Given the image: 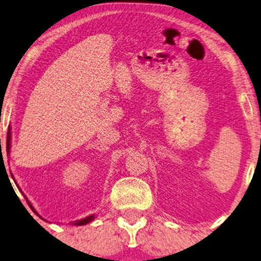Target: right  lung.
<instances>
[{"label": "right lung", "mask_w": 261, "mask_h": 261, "mask_svg": "<svg viewBox=\"0 0 261 261\" xmlns=\"http://www.w3.org/2000/svg\"><path fill=\"white\" fill-rule=\"evenodd\" d=\"M10 138H12V135H10V127H9V128H8V132H7V152H8V153H9V149H10ZM27 203H28V205H30L31 208H32V210H33L34 213H37V212H35V210H34L33 206H32L31 203L28 202V201H27ZM94 219H95L94 215H91V216L85 217V219H83V220L74 221L73 224H74V226H84V224L91 222V221L94 220Z\"/></svg>", "instance_id": "obj_1"}]
</instances>
